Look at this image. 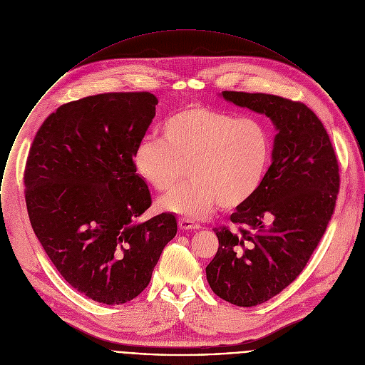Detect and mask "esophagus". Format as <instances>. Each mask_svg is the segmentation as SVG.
<instances>
[{
  "label": "esophagus",
  "mask_w": 365,
  "mask_h": 365,
  "mask_svg": "<svg viewBox=\"0 0 365 365\" xmlns=\"http://www.w3.org/2000/svg\"><path fill=\"white\" fill-rule=\"evenodd\" d=\"M178 224H179V228H182V230H197L200 227L197 222H195L193 220L187 219V217H180Z\"/></svg>",
  "instance_id": "obj_1"
}]
</instances>
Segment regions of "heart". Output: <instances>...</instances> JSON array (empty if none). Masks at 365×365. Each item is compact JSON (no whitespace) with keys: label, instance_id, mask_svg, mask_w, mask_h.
I'll return each mask as SVG.
<instances>
[{"label":"heart","instance_id":"1","mask_svg":"<svg viewBox=\"0 0 365 365\" xmlns=\"http://www.w3.org/2000/svg\"><path fill=\"white\" fill-rule=\"evenodd\" d=\"M162 140L144 138L134 152L140 176L168 193L186 173L190 179L160 202V207L187 217H203L220 203L235 209L261 187L272 156L268 127L257 117L192 104L169 115Z\"/></svg>","mask_w":365,"mask_h":365}]
</instances>
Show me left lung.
Here are the masks:
<instances>
[{
    "label": "left lung",
    "mask_w": 365,
    "mask_h": 365,
    "mask_svg": "<svg viewBox=\"0 0 365 365\" xmlns=\"http://www.w3.org/2000/svg\"><path fill=\"white\" fill-rule=\"evenodd\" d=\"M227 101L275 124L272 163L258 192L216 227L219 250L206 267L212 291L251 307L292 284L306 267L334 213L339 162L329 134L303 103L274 94L222 91Z\"/></svg>",
    "instance_id": "8db88e82"
}]
</instances>
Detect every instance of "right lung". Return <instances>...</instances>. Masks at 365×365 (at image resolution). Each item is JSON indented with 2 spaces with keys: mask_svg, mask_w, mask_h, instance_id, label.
Returning a JSON list of instances; mask_svg holds the SVG:
<instances>
[{
  "mask_svg": "<svg viewBox=\"0 0 365 365\" xmlns=\"http://www.w3.org/2000/svg\"><path fill=\"white\" fill-rule=\"evenodd\" d=\"M156 104L148 91L66 103L29 149L24 183L34 232L63 279L98 303L137 297L176 235L170 213L137 221L152 199L134 152Z\"/></svg>",
  "mask_w": 365,
  "mask_h": 365,
  "instance_id": "right-lung-1",
  "label": "right lung"
}]
</instances>
